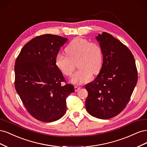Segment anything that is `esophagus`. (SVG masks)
Masks as SVG:
<instances>
[{
	"instance_id": "34e87169",
	"label": "esophagus",
	"mask_w": 147,
	"mask_h": 147,
	"mask_svg": "<svg viewBox=\"0 0 147 147\" xmlns=\"http://www.w3.org/2000/svg\"><path fill=\"white\" fill-rule=\"evenodd\" d=\"M75 91H78L80 90V89L82 88V87L81 86H75Z\"/></svg>"
}]
</instances>
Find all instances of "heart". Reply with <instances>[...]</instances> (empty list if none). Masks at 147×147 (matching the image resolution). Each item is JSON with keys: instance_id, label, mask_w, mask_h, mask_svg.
<instances>
[{"instance_id": "b5f03b06", "label": "heart", "mask_w": 147, "mask_h": 147, "mask_svg": "<svg viewBox=\"0 0 147 147\" xmlns=\"http://www.w3.org/2000/svg\"><path fill=\"white\" fill-rule=\"evenodd\" d=\"M67 56L57 54L55 64L63 75L71 77L75 69V63L80 69L72 78V82L80 84L91 80L97 75L103 65V51L99 44L90 42L83 38H76L65 48Z\"/></svg>"}]
</instances>
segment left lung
Wrapping results in <instances>:
<instances>
[{
	"label": "left lung",
	"instance_id": "left-lung-1",
	"mask_svg": "<svg viewBox=\"0 0 147 147\" xmlns=\"http://www.w3.org/2000/svg\"><path fill=\"white\" fill-rule=\"evenodd\" d=\"M103 51V65L96 78L85 85L88 112L100 119L117 116L126 107L138 79L135 59L125 45L105 32L96 37Z\"/></svg>",
	"mask_w": 147,
	"mask_h": 147
}]
</instances>
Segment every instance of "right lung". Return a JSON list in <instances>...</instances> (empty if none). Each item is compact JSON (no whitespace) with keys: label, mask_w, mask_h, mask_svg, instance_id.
Listing matches in <instances>:
<instances>
[{"label":"right lung","mask_w":147,"mask_h":147,"mask_svg":"<svg viewBox=\"0 0 147 147\" xmlns=\"http://www.w3.org/2000/svg\"><path fill=\"white\" fill-rule=\"evenodd\" d=\"M67 40L48 34L37 36L26 44L16 59L15 90L29 114L39 121L52 122L63 117L67 97L75 91L55 64Z\"/></svg>","instance_id":"add662e5"}]
</instances>
